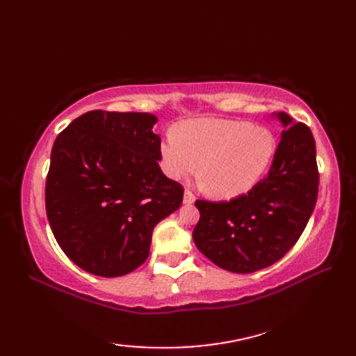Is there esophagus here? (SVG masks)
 Returning <instances> with one entry per match:
<instances>
[{"mask_svg": "<svg viewBox=\"0 0 356 356\" xmlns=\"http://www.w3.org/2000/svg\"><path fill=\"white\" fill-rule=\"evenodd\" d=\"M194 202H195V195L190 190H186L184 195V203H186V205H193Z\"/></svg>", "mask_w": 356, "mask_h": 356, "instance_id": "esophagus-1", "label": "esophagus"}]
</instances>
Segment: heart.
<instances>
[{"instance_id":"1","label":"heart","mask_w":356,"mask_h":356,"mask_svg":"<svg viewBox=\"0 0 356 356\" xmlns=\"http://www.w3.org/2000/svg\"><path fill=\"white\" fill-rule=\"evenodd\" d=\"M277 153L274 133L246 120L194 119L162 143L165 171L172 179L199 170L216 197L232 199L251 191L266 174Z\"/></svg>"}]
</instances>
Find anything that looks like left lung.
<instances>
[{
    "label": "left lung",
    "mask_w": 356,
    "mask_h": 356,
    "mask_svg": "<svg viewBox=\"0 0 356 356\" xmlns=\"http://www.w3.org/2000/svg\"><path fill=\"white\" fill-rule=\"evenodd\" d=\"M286 130L268 176L229 202L197 200L193 231L199 251L218 268L251 274L289 252L303 234L318 195L320 172L311 128L278 113Z\"/></svg>",
    "instance_id": "1"
}]
</instances>
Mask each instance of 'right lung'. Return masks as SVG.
Masks as SVG:
<instances>
[{
    "label": "right lung",
    "mask_w": 356,
    "mask_h": 356,
    "mask_svg": "<svg viewBox=\"0 0 356 356\" xmlns=\"http://www.w3.org/2000/svg\"><path fill=\"white\" fill-rule=\"evenodd\" d=\"M157 118L93 110L53 143L45 211L64 254L90 274L120 277L147 260L154 226L184 186L162 172Z\"/></svg>",
    "instance_id": "right-lung-1"
}]
</instances>
